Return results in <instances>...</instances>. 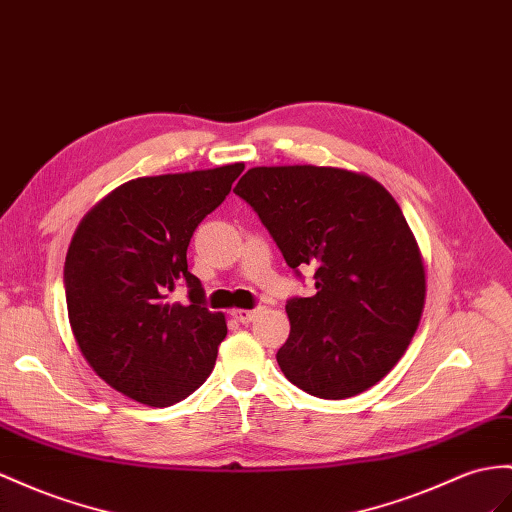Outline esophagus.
I'll use <instances>...</instances> for the list:
<instances>
[{
	"label": "esophagus",
	"instance_id": "esophagus-1",
	"mask_svg": "<svg viewBox=\"0 0 512 512\" xmlns=\"http://www.w3.org/2000/svg\"><path fill=\"white\" fill-rule=\"evenodd\" d=\"M261 309H233V316L235 320H240L242 324H251L259 318Z\"/></svg>",
	"mask_w": 512,
	"mask_h": 512
}]
</instances>
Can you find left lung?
Returning <instances> with one entry per match:
<instances>
[{"label":"left lung","mask_w":512,"mask_h":512,"mask_svg":"<svg viewBox=\"0 0 512 512\" xmlns=\"http://www.w3.org/2000/svg\"><path fill=\"white\" fill-rule=\"evenodd\" d=\"M233 192L251 205L287 266L316 268V294L287 300V381L324 400L374 387L409 348L426 303V266L396 199L335 166H255Z\"/></svg>","instance_id":"8db88e82"}]
</instances>
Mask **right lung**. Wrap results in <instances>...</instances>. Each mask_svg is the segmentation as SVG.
<instances>
[{"instance_id":"1","label":"right lung","mask_w":512,"mask_h":512,"mask_svg":"<svg viewBox=\"0 0 512 512\" xmlns=\"http://www.w3.org/2000/svg\"><path fill=\"white\" fill-rule=\"evenodd\" d=\"M244 164L125 181L77 225L64 261L71 331L95 374L147 406L186 400L212 374L225 313L203 307L188 244ZM186 280L188 306L167 294Z\"/></svg>"}]
</instances>
